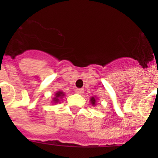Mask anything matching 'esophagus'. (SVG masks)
Listing matches in <instances>:
<instances>
[{"mask_svg":"<svg viewBox=\"0 0 158 158\" xmlns=\"http://www.w3.org/2000/svg\"><path fill=\"white\" fill-rule=\"evenodd\" d=\"M75 93H77V94H82L84 93L83 89H75Z\"/></svg>","mask_w":158,"mask_h":158,"instance_id":"1","label":"esophagus"}]
</instances>
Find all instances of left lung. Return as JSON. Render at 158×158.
<instances>
[{
	"mask_svg": "<svg viewBox=\"0 0 158 158\" xmlns=\"http://www.w3.org/2000/svg\"><path fill=\"white\" fill-rule=\"evenodd\" d=\"M90 102H91V104H93V106L96 105V100L95 97H93V96H92L91 99H90Z\"/></svg>",
	"mask_w": 158,
	"mask_h": 158,
	"instance_id": "8db88e82",
	"label": "left lung"
}]
</instances>
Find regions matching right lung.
Returning a JSON list of instances; mask_svg holds the SVG:
<instances>
[{
	"instance_id": "add662e5",
	"label": "right lung",
	"mask_w": 158,
	"mask_h": 158,
	"mask_svg": "<svg viewBox=\"0 0 158 158\" xmlns=\"http://www.w3.org/2000/svg\"><path fill=\"white\" fill-rule=\"evenodd\" d=\"M64 93L62 91H58L56 93H55V96H54V98H53V103H54V104H56V103H58V102H59V100L60 99H62V97L64 96Z\"/></svg>"
}]
</instances>
